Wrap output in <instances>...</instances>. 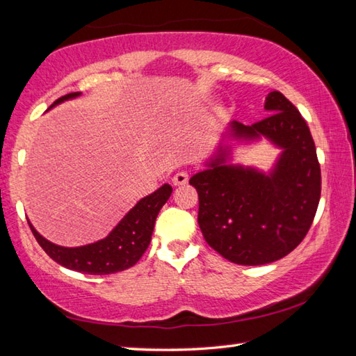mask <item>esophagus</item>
<instances>
[{
	"label": "esophagus",
	"instance_id": "obj_1",
	"mask_svg": "<svg viewBox=\"0 0 356 356\" xmlns=\"http://www.w3.org/2000/svg\"><path fill=\"white\" fill-rule=\"evenodd\" d=\"M188 172L186 171H179V172H176L174 174V177H172V184L174 185H185L186 182H188Z\"/></svg>",
	"mask_w": 356,
	"mask_h": 356
}]
</instances>
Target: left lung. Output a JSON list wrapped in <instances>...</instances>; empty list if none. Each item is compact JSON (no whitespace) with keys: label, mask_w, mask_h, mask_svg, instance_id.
Instances as JSON below:
<instances>
[{"label":"left lung","mask_w":356,"mask_h":356,"mask_svg":"<svg viewBox=\"0 0 356 356\" xmlns=\"http://www.w3.org/2000/svg\"><path fill=\"white\" fill-rule=\"evenodd\" d=\"M267 114L252 125L232 122L236 138L267 136L282 149L275 170L226 165L221 149L190 179L200 196L197 222L206 242L234 264L264 265L287 256L314 221L322 177L306 120L280 91L265 99Z\"/></svg>","instance_id":"obj_1"}]
</instances>
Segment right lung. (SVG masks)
I'll return each mask as SVG.
<instances>
[{
	"label": "right lung",
	"instance_id": "obj_1",
	"mask_svg": "<svg viewBox=\"0 0 356 356\" xmlns=\"http://www.w3.org/2000/svg\"><path fill=\"white\" fill-rule=\"evenodd\" d=\"M76 95L80 94L70 92L67 95H63L51 106L61 104L67 99H74ZM171 193L172 188L168 184L160 186L152 195L143 197L119 221V225L113 229L110 236L91 245L78 246V248H65V246L48 242L47 238L35 231L31 222L28 221V225L31 227L33 236L42 246V250L63 267L86 275L118 273L134 267L144 254V251L147 250L154 232L156 215H159L160 209L165 206V202L170 200Z\"/></svg>",
	"mask_w": 356,
	"mask_h": 356
}]
</instances>
